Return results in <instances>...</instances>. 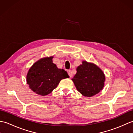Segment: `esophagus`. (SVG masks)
Returning <instances> with one entry per match:
<instances>
[{
    "label": "esophagus",
    "instance_id": "1",
    "mask_svg": "<svg viewBox=\"0 0 133 133\" xmlns=\"http://www.w3.org/2000/svg\"><path fill=\"white\" fill-rule=\"evenodd\" d=\"M67 72H68V74H69V76H70V77L71 78V77H72V71H71V70H68V71H67Z\"/></svg>",
    "mask_w": 133,
    "mask_h": 133
}]
</instances>
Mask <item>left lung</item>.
<instances>
[{
  "mask_svg": "<svg viewBox=\"0 0 133 133\" xmlns=\"http://www.w3.org/2000/svg\"><path fill=\"white\" fill-rule=\"evenodd\" d=\"M105 80L102 70L95 64L86 61L77 67V73L72 79L78 91L88 97L99 92L104 87Z\"/></svg>",
  "mask_w": 133,
  "mask_h": 133,
  "instance_id": "1",
  "label": "left lung"
}]
</instances>
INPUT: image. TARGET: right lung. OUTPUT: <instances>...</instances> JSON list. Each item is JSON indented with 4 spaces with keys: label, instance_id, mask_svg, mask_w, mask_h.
Wrapping results in <instances>:
<instances>
[{
    "label": "right lung",
    "instance_id": "right-lung-1",
    "mask_svg": "<svg viewBox=\"0 0 133 133\" xmlns=\"http://www.w3.org/2000/svg\"><path fill=\"white\" fill-rule=\"evenodd\" d=\"M53 56L41 58L32 64L28 71L26 81L30 89L38 95L49 94L63 79L69 78L63 69L52 62Z\"/></svg>",
    "mask_w": 133,
    "mask_h": 133
}]
</instances>
